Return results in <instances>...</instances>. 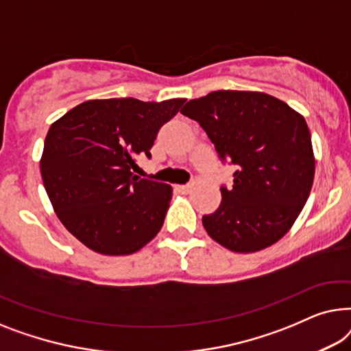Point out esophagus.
<instances>
[{"label":"esophagus","instance_id":"esophagus-1","mask_svg":"<svg viewBox=\"0 0 351 351\" xmlns=\"http://www.w3.org/2000/svg\"><path fill=\"white\" fill-rule=\"evenodd\" d=\"M192 189L191 184H186V186H176V191H180L181 194H189Z\"/></svg>","mask_w":351,"mask_h":351}]
</instances>
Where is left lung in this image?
<instances>
[{"label": "left lung", "instance_id": "left-lung-1", "mask_svg": "<svg viewBox=\"0 0 351 351\" xmlns=\"http://www.w3.org/2000/svg\"><path fill=\"white\" fill-rule=\"evenodd\" d=\"M181 112L204 127L223 160L237 167L221 205L202 218L216 243L256 253L288 234L312 191L315 156L304 116L264 92L216 90Z\"/></svg>", "mask_w": 351, "mask_h": 351}]
</instances>
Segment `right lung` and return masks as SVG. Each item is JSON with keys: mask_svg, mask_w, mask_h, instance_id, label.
I'll use <instances>...</instances> for the list:
<instances>
[{"mask_svg": "<svg viewBox=\"0 0 351 351\" xmlns=\"http://www.w3.org/2000/svg\"><path fill=\"white\" fill-rule=\"evenodd\" d=\"M136 98L88 100L49 128L39 160L52 208L82 245L105 256L136 253L159 234L173 189L133 175L160 127L184 105Z\"/></svg>", "mask_w": 351, "mask_h": 351, "instance_id": "1", "label": "right lung"}]
</instances>
